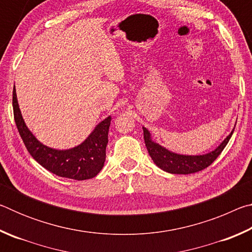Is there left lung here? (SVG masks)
Instances as JSON below:
<instances>
[{"mask_svg":"<svg viewBox=\"0 0 252 252\" xmlns=\"http://www.w3.org/2000/svg\"><path fill=\"white\" fill-rule=\"evenodd\" d=\"M143 129V136L144 142H146V147L148 149L149 155H150L153 162L163 170L165 172L174 173V174H189L194 173L209 167L213 161H215L221 152L223 151L224 147L227 146L230 138L233 133L234 129L231 131L227 138H225L222 142L220 143L218 148L215 150L206 153V155L201 156H185V155H178L169 151L168 149L160 146L159 143L155 142L151 138L150 132L148 131L146 127Z\"/></svg>","mask_w":252,"mask_h":252,"instance_id":"8db88e82","label":"left lung"}]
</instances>
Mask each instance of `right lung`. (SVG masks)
Wrapping results in <instances>:
<instances>
[{"label":"right lung","mask_w":252,"mask_h":252,"mask_svg":"<svg viewBox=\"0 0 252 252\" xmlns=\"http://www.w3.org/2000/svg\"><path fill=\"white\" fill-rule=\"evenodd\" d=\"M13 113L19 133L29 153L50 172L80 181L94 178L103 168L111 117L101 121L79 146L67 150H57L41 143L28 129L21 114L15 87L13 88Z\"/></svg>","instance_id":"right-lung-1"}]
</instances>
